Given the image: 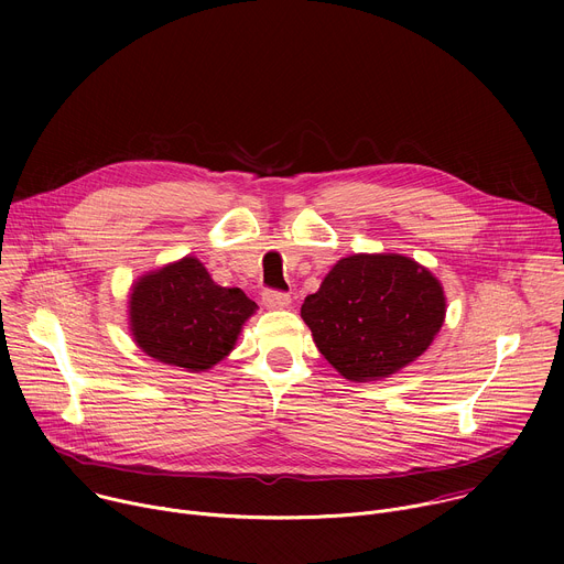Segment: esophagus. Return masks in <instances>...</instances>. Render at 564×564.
<instances>
[{
    "label": "esophagus",
    "mask_w": 564,
    "mask_h": 564,
    "mask_svg": "<svg viewBox=\"0 0 564 564\" xmlns=\"http://www.w3.org/2000/svg\"><path fill=\"white\" fill-rule=\"evenodd\" d=\"M263 303L268 310H283L292 303L290 294H283V292H274V290H265L263 292Z\"/></svg>",
    "instance_id": "34e87169"
}]
</instances>
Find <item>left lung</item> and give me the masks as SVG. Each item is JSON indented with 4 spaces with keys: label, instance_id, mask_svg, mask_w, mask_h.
<instances>
[{
    "label": "left lung",
    "instance_id": "1",
    "mask_svg": "<svg viewBox=\"0 0 564 564\" xmlns=\"http://www.w3.org/2000/svg\"><path fill=\"white\" fill-rule=\"evenodd\" d=\"M314 346L348 381L386 379L420 359L446 318L440 279L404 254H352L301 305Z\"/></svg>",
    "mask_w": 564,
    "mask_h": 564
}]
</instances>
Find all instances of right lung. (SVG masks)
Masks as SVG:
<instances>
[{
    "label": "right lung",
    "instance_id": "add662e5",
    "mask_svg": "<svg viewBox=\"0 0 564 564\" xmlns=\"http://www.w3.org/2000/svg\"><path fill=\"white\" fill-rule=\"evenodd\" d=\"M127 307L135 346L187 372H205L223 361L259 310L240 288L216 285L196 257L138 276Z\"/></svg>",
    "mask_w": 564,
    "mask_h": 564
}]
</instances>
